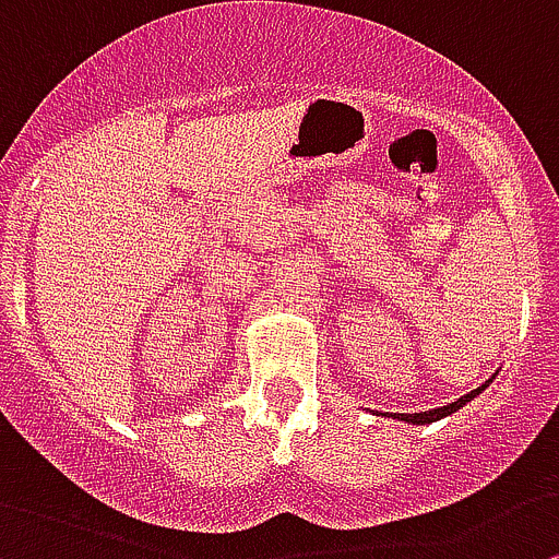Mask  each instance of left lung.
<instances>
[{
	"mask_svg": "<svg viewBox=\"0 0 559 559\" xmlns=\"http://www.w3.org/2000/svg\"><path fill=\"white\" fill-rule=\"evenodd\" d=\"M488 384H483V386H477V390H472L469 395H461L459 401H453V403H448V406H439V408H430V412H417V414H392V417L395 419H406V423H414V425H428V423H436V419H442V417H448V414H453V412H459L461 406H466V403L472 401V397H477L480 395L483 390H486Z\"/></svg>",
	"mask_w": 559,
	"mask_h": 559,
	"instance_id": "left-lung-1",
	"label": "left lung"
}]
</instances>
